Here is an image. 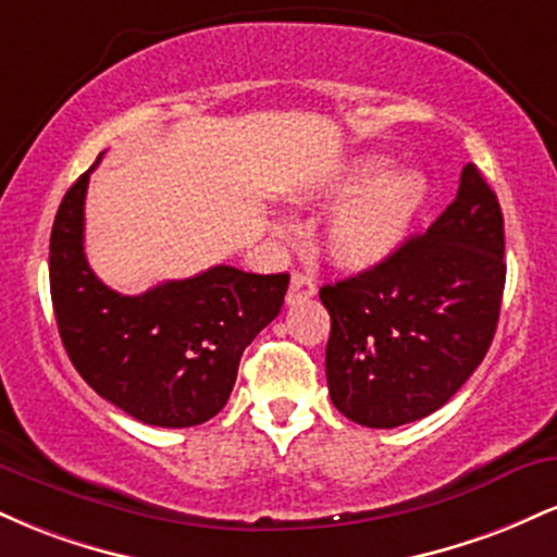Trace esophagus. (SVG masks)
<instances>
[{"label": "esophagus", "mask_w": 557, "mask_h": 557, "mask_svg": "<svg viewBox=\"0 0 557 557\" xmlns=\"http://www.w3.org/2000/svg\"><path fill=\"white\" fill-rule=\"evenodd\" d=\"M314 296H317L314 280L306 277V274H300V272L293 274L290 287H287V304L293 306V304H300V300H309Z\"/></svg>", "instance_id": "esophagus-1"}]
</instances>
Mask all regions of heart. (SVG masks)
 <instances>
[{
	"instance_id": "b5f03b06",
	"label": "heart",
	"mask_w": 557,
	"mask_h": 557,
	"mask_svg": "<svg viewBox=\"0 0 557 557\" xmlns=\"http://www.w3.org/2000/svg\"><path fill=\"white\" fill-rule=\"evenodd\" d=\"M389 164L385 154H359L311 190L322 207L335 203L324 222V251L345 272H369L393 259L424 212V172Z\"/></svg>"
}]
</instances>
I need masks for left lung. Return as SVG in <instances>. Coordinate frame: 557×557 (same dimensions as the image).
Wrapping results in <instances>:
<instances>
[{"mask_svg": "<svg viewBox=\"0 0 557 557\" xmlns=\"http://www.w3.org/2000/svg\"><path fill=\"white\" fill-rule=\"evenodd\" d=\"M497 196L474 164L424 235L385 264L319 290L332 327L330 398L343 417L393 430L443 408L487 356L505 287Z\"/></svg>", "mask_w": 557, "mask_h": 557, "instance_id": "8db88e82", "label": "left lung"}]
</instances>
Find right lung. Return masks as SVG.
<instances>
[{
	"mask_svg": "<svg viewBox=\"0 0 557 557\" xmlns=\"http://www.w3.org/2000/svg\"><path fill=\"white\" fill-rule=\"evenodd\" d=\"M94 168L70 185L49 240L62 345L83 380L133 419L170 430L203 424L225 408L243 350L280 314L290 277L220 264L140 296L112 290L83 251Z\"/></svg>",
	"mask_w": 557,
	"mask_h": 557,
	"instance_id": "add662e5",
	"label": "right lung"
}]
</instances>
